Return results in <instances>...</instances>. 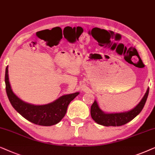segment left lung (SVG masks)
Here are the masks:
<instances>
[{"label":"left lung","instance_id":"8db88e82","mask_svg":"<svg viewBox=\"0 0 155 155\" xmlns=\"http://www.w3.org/2000/svg\"><path fill=\"white\" fill-rule=\"evenodd\" d=\"M149 94V87L139 104L128 111L121 113H105L99 107L96 100L91 107V115L95 122L104 126H121L135 118L144 108Z\"/></svg>","mask_w":155,"mask_h":155}]
</instances>
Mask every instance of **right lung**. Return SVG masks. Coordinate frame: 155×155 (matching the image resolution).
<instances>
[{
    "instance_id": "add662e5",
    "label": "right lung",
    "mask_w": 155,
    "mask_h": 155,
    "mask_svg": "<svg viewBox=\"0 0 155 155\" xmlns=\"http://www.w3.org/2000/svg\"><path fill=\"white\" fill-rule=\"evenodd\" d=\"M6 93L15 110L30 122L42 126H51L61 121L67 113L68 106L79 92L63 95L53 102L45 105H34L23 101L14 94L8 76V66L5 69Z\"/></svg>"
}]
</instances>
